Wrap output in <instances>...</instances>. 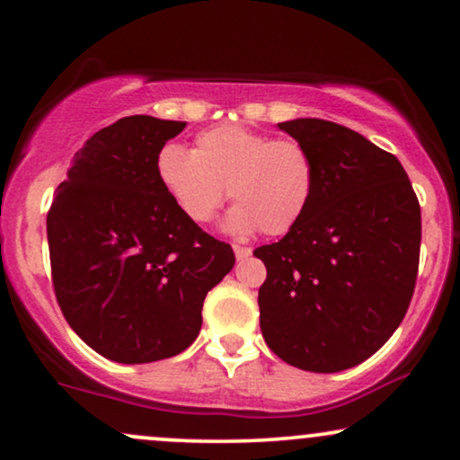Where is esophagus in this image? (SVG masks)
<instances>
[{"label":"esophagus","mask_w":460,"mask_h":460,"mask_svg":"<svg viewBox=\"0 0 460 460\" xmlns=\"http://www.w3.org/2000/svg\"><path fill=\"white\" fill-rule=\"evenodd\" d=\"M253 253V251H251L249 247H241V244H234V255H236V260L241 261V260H247V257Z\"/></svg>","instance_id":"34e87169"}]
</instances>
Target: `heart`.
<instances>
[{
	"mask_svg": "<svg viewBox=\"0 0 460 460\" xmlns=\"http://www.w3.org/2000/svg\"><path fill=\"white\" fill-rule=\"evenodd\" d=\"M156 178L181 216L209 224L226 194L236 200L224 228L236 236L291 232L316 190V167L295 140H274L241 125H219L197 137L194 150L167 144L156 155Z\"/></svg>",
	"mask_w": 460,
	"mask_h": 460,
	"instance_id": "obj_1",
	"label": "heart"
}]
</instances>
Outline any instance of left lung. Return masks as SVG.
Masks as SVG:
<instances>
[{"mask_svg":"<svg viewBox=\"0 0 460 460\" xmlns=\"http://www.w3.org/2000/svg\"><path fill=\"white\" fill-rule=\"evenodd\" d=\"M312 155L310 209L266 263L260 326L280 360L339 373L379 351L406 316L419 272L420 207L394 155L324 119L279 123Z\"/></svg>","mask_w":460,"mask_h":460,"instance_id":"left-lung-1","label":"left lung"}]
</instances>
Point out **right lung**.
<instances>
[{
  "label": "right lung",
  "instance_id": "right-lung-1",
  "mask_svg": "<svg viewBox=\"0 0 460 460\" xmlns=\"http://www.w3.org/2000/svg\"><path fill=\"white\" fill-rule=\"evenodd\" d=\"M186 128L131 115L75 153L48 213L56 299L100 356L146 364L199 337L203 301L234 268L226 243L175 209L156 155Z\"/></svg>",
  "mask_w": 460,
  "mask_h": 460
}]
</instances>
